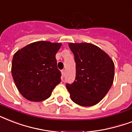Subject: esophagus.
<instances>
[{
    "label": "esophagus",
    "instance_id": "1",
    "mask_svg": "<svg viewBox=\"0 0 132 132\" xmlns=\"http://www.w3.org/2000/svg\"><path fill=\"white\" fill-rule=\"evenodd\" d=\"M61 73H62V76H63V77H64L65 75V69H63V70L61 71Z\"/></svg>",
    "mask_w": 132,
    "mask_h": 132
}]
</instances>
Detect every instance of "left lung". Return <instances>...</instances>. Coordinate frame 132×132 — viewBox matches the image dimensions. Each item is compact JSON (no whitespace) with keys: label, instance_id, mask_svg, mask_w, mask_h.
Returning a JSON list of instances; mask_svg holds the SVG:
<instances>
[{"label":"left lung","instance_id":"1","mask_svg":"<svg viewBox=\"0 0 132 132\" xmlns=\"http://www.w3.org/2000/svg\"><path fill=\"white\" fill-rule=\"evenodd\" d=\"M74 55L76 78L66 85L71 99L77 105H96L111 88L114 78V64L103 50L87 43H69Z\"/></svg>","mask_w":132,"mask_h":132}]
</instances>
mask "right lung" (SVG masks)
Here are the masks:
<instances>
[{
	"label": "right lung",
	"instance_id": "obj_1",
	"mask_svg": "<svg viewBox=\"0 0 132 132\" xmlns=\"http://www.w3.org/2000/svg\"><path fill=\"white\" fill-rule=\"evenodd\" d=\"M61 43L37 41L27 45L14 54L12 74L22 96L34 102L47 99L61 82L56 54Z\"/></svg>",
	"mask_w": 132,
	"mask_h": 132
}]
</instances>
